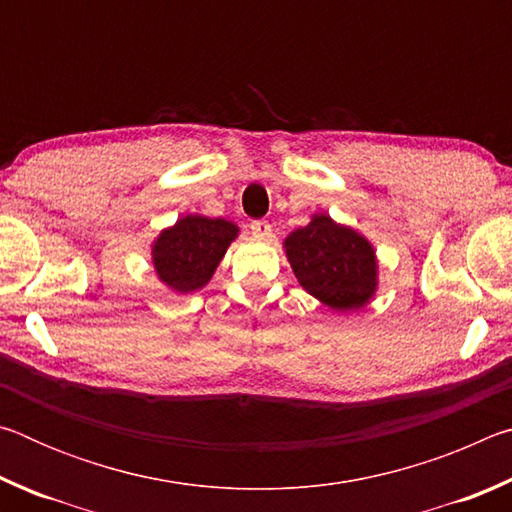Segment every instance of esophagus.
<instances>
[{"instance_id": "obj_1", "label": "esophagus", "mask_w": 512, "mask_h": 512, "mask_svg": "<svg viewBox=\"0 0 512 512\" xmlns=\"http://www.w3.org/2000/svg\"><path fill=\"white\" fill-rule=\"evenodd\" d=\"M250 232H253V237L257 239H271L273 237V228L268 221H253L250 223Z\"/></svg>"}]
</instances>
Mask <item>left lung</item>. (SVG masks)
<instances>
[{"mask_svg":"<svg viewBox=\"0 0 512 512\" xmlns=\"http://www.w3.org/2000/svg\"><path fill=\"white\" fill-rule=\"evenodd\" d=\"M282 246L300 287L332 311H359L375 298L377 250L352 225L316 212L307 225L287 235Z\"/></svg>","mask_w":512,"mask_h":512,"instance_id":"left-lung-1","label":"left lung"}]
</instances>
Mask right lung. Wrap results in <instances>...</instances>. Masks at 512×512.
<instances>
[{
  "instance_id": "right-lung-1",
  "label": "right lung",
  "mask_w": 512,
  "mask_h": 512,
  "mask_svg": "<svg viewBox=\"0 0 512 512\" xmlns=\"http://www.w3.org/2000/svg\"><path fill=\"white\" fill-rule=\"evenodd\" d=\"M239 237V225L228 219H210L203 214H185L162 228L151 244L155 277L173 293H194L207 287Z\"/></svg>"
}]
</instances>
